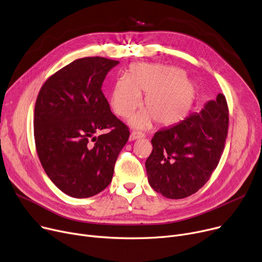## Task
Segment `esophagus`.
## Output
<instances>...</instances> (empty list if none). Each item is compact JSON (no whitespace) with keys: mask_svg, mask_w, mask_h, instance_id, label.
<instances>
[{"mask_svg":"<svg viewBox=\"0 0 262 262\" xmlns=\"http://www.w3.org/2000/svg\"><path fill=\"white\" fill-rule=\"evenodd\" d=\"M143 137H145V135H144L143 133L137 132V130H133V132L130 133V136H129V140H130V141H134V140H136V139H138V138H143Z\"/></svg>","mask_w":262,"mask_h":262,"instance_id":"1","label":"esophagus"}]
</instances>
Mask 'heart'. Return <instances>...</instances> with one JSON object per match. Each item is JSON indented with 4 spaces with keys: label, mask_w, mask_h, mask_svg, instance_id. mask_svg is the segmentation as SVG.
<instances>
[{
    "label": "heart",
    "mask_w": 262,
    "mask_h": 262,
    "mask_svg": "<svg viewBox=\"0 0 262 262\" xmlns=\"http://www.w3.org/2000/svg\"><path fill=\"white\" fill-rule=\"evenodd\" d=\"M145 95V111L135 116L134 126H148L155 119L158 124L170 125L182 120L196 97L194 83L186 79L183 69L161 64H133L127 77L119 78L113 87L111 103L120 117H128L141 104Z\"/></svg>",
    "instance_id": "b5f03b06"
}]
</instances>
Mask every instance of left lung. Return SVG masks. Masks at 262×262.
Instances as JSON below:
<instances>
[{
	"instance_id": "8db88e82",
	"label": "left lung",
	"mask_w": 262,
	"mask_h": 262,
	"mask_svg": "<svg viewBox=\"0 0 262 262\" xmlns=\"http://www.w3.org/2000/svg\"><path fill=\"white\" fill-rule=\"evenodd\" d=\"M229 130V107L224 95L205 104L178 124L158 130L145 162L150 186L169 199L195 194L216 169Z\"/></svg>"
}]
</instances>
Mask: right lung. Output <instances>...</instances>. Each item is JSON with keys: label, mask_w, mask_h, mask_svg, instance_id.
I'll return each mask as SVG.
<instances>
[{"label": "right lung", "mask_w": 262, "mask_h": 262, "mask_svg": "<svg viewBox=\"0 0 262 262\" xmlns=\"http://www.w3.org/2000/svg\"><path fill=\"white\" fill-rule=\"evenodd\" d=\"M118 63L78 59L51 75L39 92L33 117L37 154L49 179L68 196L89 198L106 188L129 138L128 126L112 113L101 90Z\"/></svg>", "instance_id": "1"}]
</instances>
